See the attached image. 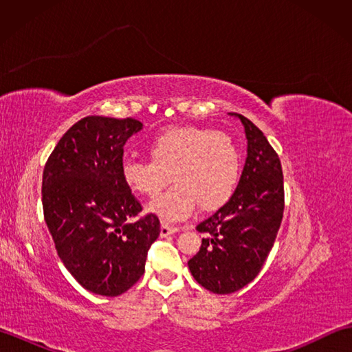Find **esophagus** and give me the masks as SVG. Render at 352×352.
<instances>
[{
    "mask_svg": "<svg viewBox=\"0 0 352 352\" xmlns=\"http://www.w3.org/2000/svg\"><path fill=\"white\" fill-rule=\"evenodd\" d=\"M178 231V228L177 227H170V226H168V223H162V227H160V234L164 237V236H169V234H174V233H177Z\"/></svg>",
    "mask_w": 352,
    "mask_h": 352,
    "instance_id": "esophagus-1",
    "label": "esophagus"
}]
</instances>
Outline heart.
<instances>
[{
    "mask_svg": "<svg viewBox=\"0 0 352 352\" xmlns=\"http://www.w3.org/2000/svg\"><path fill=\"white\" fill-rule=\"evenodd\" d=\"M153 160L124 159L121 175L126 188L153 197L174 178V186L154 198L148 210L163 222H180L195 210L221 207L239 178V153L226 133L180 126L159 134L149 145Z\"/></svg>",
    "mask_w": 352,
    "mask_h": 352,
    "instance_id": "obj_1",
    "label": "heart"
}]
</instances>
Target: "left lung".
<instances>
[{
  "label": "left lung",
  "mask_w": 352,
  "mask_h": 352,
  "mask_svg": "<svg viewBox=\"0 0 352 352\" xmlns=\"http://www.w3.org/2000/svg\"><path fill=\"white\" fill-rule=\"evenodd\" d=\"M241 119L248 140L241 180L228 203L197 226L204 233L189 269L213 294L241 290L260 272L272 250L284 212L283 169L278 154L250 119Z\"/></svg>",
  "instance_id": "8db88e82"
}]
</instances>
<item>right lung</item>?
Returning <instances> with one entry per match:
<instances>
[{"mask_svg": "<svg viewBox=\"0 0 352 352\" xmlns=\"http://www.w3.org/2000/svg\"><path fill=\"white\" fill-rule=\"evenodd\" d=\"M138 119L87 116L63 134L42 178L43 216L65 267L86 290L118 296L145 272L160 221L146 214L121 175Z\"/></svg>", "mask_w": 352, "mask_h": 352, "instance_id": "right-lung-1", "label": "right lung"}]
</instances>
